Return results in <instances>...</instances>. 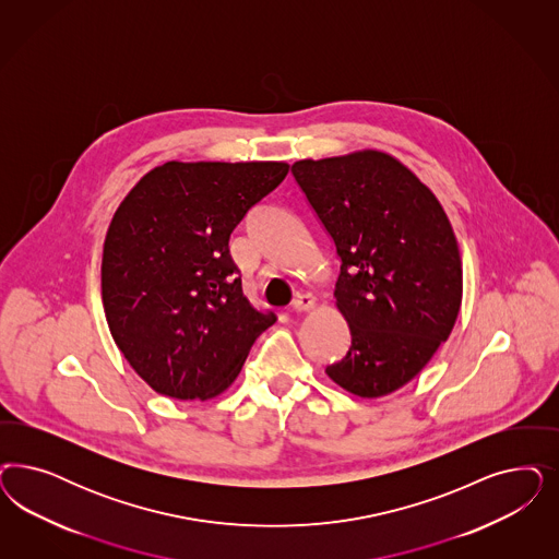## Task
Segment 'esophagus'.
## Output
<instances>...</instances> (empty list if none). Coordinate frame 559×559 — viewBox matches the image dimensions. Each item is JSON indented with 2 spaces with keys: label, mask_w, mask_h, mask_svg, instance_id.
I'll list each match as a JSON object with an SVG mask.
<instances>
[{
  "label": "esophagus",
  "mask_w": 559,
  "mask_h": 559,
  "mask_svg": "<svg viewBox=\"0 0 559 559\" xmlns=\"http://www.w3.org/2000/svg\"><path fill=\"white\" fill-rule=\"evenodd\" d=\"M314 305V300H312V296L310 294H298L296 298H294V302H292V308L296 310V312H307Z\"/></svg>",
  "instance_id": "obj_1"
}]
</instances>
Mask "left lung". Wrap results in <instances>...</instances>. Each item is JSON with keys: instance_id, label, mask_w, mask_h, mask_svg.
I'll list each match as a JSON object with an SVG mask.
<instances>
[{"instance_id": "8db88e82", "label": "left lung", "mask_w": 559, "mask_h": 559, "mask_svg": "<svg viewBox=\"0 0 559 559\" xmlns=\"http://www.w3.org/2000/svg\"><path fill=\"white\" fill-rule=\"evenodd\" d=\"M292 175L342 261L335 298L352 345L324 372L354 395H389L432 360L459 317L463 265L451 222L384 152L298 160Z\"/></svg>"}]
</instances>
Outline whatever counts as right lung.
Here are the masks:
<instances>
[{
	"label": "right lung",
	"instance_id": "right-lung-1",
	"mask_svg": "<svg viewBox=\"0 0 559 559\" xmlns=\"http://www.w3.org/2000/svg\"><path fill=\"white\" fill-rule=\"evenodd\" d=\"M286 175V163L173 160L117 207L103 251V305L117 347L156 393L219 395L275 323L242 294L228 240Z\"/></svg>",
	"mask_w": 559,
	"mask_h": 559
}]
</instances>
